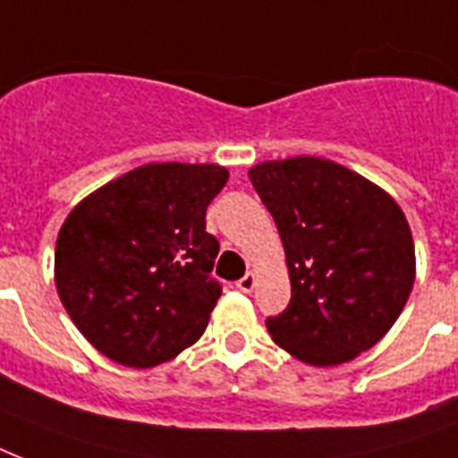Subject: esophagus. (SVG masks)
I'll return each instance as SVG.
<instances>
[{
	"label": "esophagus",
	"instance_id": "1",
	"mask_svg": "<svg viewBox=\"0 0 458 458\" xmlns=\"http://www.w3.org/2000/svg\"><path fill=\"white\" fill-rule=\"evenodd\" d=\"M254 285H257V276H254V273H247V276H242V278L237 280V290H240V293H251Z\"/></svg>",
	"mask_w": 458,
	"mask_h": 458
}]
</instances>
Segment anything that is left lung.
<instances>
[{
    "mask_svg": "<svg viewBox=\"0 0 458 458\" xmlns=\"http://www.w3.org/2000/svg\"><path fill=\"white\" fill-rule=\"evenodd\" d=\"M250 180L278 225L293 300L266 320L273 342L337 366L383 337L416 278L411 228L390 194L318 157L264 161Z\"/></svg>",
    "mask_w": 458,
    "mask_h": 458,
    "instance_id": "1",
    "label": "left lung"
}]
</instances>
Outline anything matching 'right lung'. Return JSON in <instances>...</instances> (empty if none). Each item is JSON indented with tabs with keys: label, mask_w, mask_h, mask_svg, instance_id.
I'll return each mask as SVG.
<instances>
[{
	"label": "right lung",
	"mask_w": 458,
	"mask_h": 458,
	"mask_svg": "<svg viewBox=\"0 0 458 458\" xmlns=\"http://www.w3.org/2000/svg\"><path fill=\"white\" fill-rule=\"evenodd\" d=\"M225 182L228 171L216 164H147L68 214L54 280L97 352L152 369L199 340L221 297L207 207Z\"/></svg>",
	"instance_id": "1"
}]
</instances>
